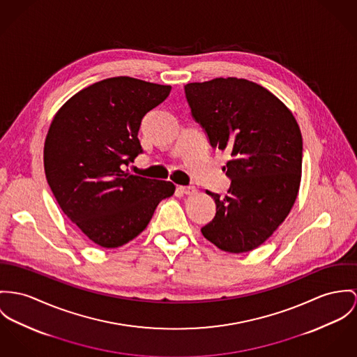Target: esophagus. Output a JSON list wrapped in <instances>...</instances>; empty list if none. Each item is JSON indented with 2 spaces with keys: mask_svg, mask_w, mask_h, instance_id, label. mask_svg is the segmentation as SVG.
Here are the masks:
<instances>
[{
  "mask_svg": "<svg viewBox=\"0 0 357 357\" xmlns=\"http://www.w3.org/2000/svg\"><path fill=\"white\" fill-rule=\"evenodd\" d=\"M181 192H183V194H189V195H192V194H195L197 192V189L194 188V186H179L178 188Z\"/></svg>",
  "mask_w": 357,
  "mask_h": 357,
  "instance_id": "obj_1",
  "label": "esophagus"
}]
</instances>
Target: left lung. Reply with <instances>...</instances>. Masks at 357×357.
Here are the masks:
<instances>
[{"instance_id":"8db88e82","label":"left lung","mask_w":357,"mask_h":357,"mask_svg":"<svg viewBox=\"0 0 357 357\" xmlns=\"http://www.w3.org/2000/svg\"><path fill=\"white\" fill-rule=\"evenodd\" d=\"M192 118L212 148L228 151V192H206L216 216L202 235L228 252H247L269 239L289 215L301 186L303 139L289 109L266 88L228 77L185 85Z\"/></svg>"}]
</instances>
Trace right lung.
Returning a JSON list of instances; mask_svg holds the SVG:
<instances>
[{"label": "right lung", "mask_w": 357, "mask_h": 357, "mask_svg": "<svg viewBox=\"0 0 357 357\" xmlns=\"http://www.w3.org/2000/svg\"><path fill=\"white\" fill-rule=\"evenodd\" d=\"M171 86L133 77L95 82L55 114L45 141L47 183L62 212L105 248L139 235L171 182L132 175L125 167L142 153L141 121L165 102Z\"/></svg>", "instance_id": "obj_1"}]
</instances>
